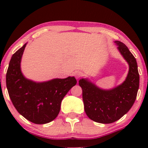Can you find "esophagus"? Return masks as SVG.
I'll use <instances>...</instances> for the list:
<instances>
[{"label": "esophagus", "mask_w": 148, "mask_h": 148, "mask_svg": "<svg viewBox=\"0 0 148 148\" xmlns=\"http://www.w3.org/2000/svg\"><path fill=\"white\" fill-rule=\"evenodd\" d=\"M74 75H75V77L76 79H79L80 77H81L83 76V74L81 72H77L74 74Z\"/></svg>", "instance_id": "1"}]
</instances>
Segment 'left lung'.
I'll list each match as a JSON object with an SVG mask.
<instances>
[{
    "mask_svg": "<svg viewBox=\"0 0 148 148\" xmlns=\"http://www.w3.org/2000/svg\"><path fill=\"white\" fill-rule=\"evenodd\" d=\"M118 49L130 66L126 80L113 89H100L88 79H80L86 115L97 123L109 124L120 119L130 110L136 99L139 74L136 60L125 44L115 41Z\"/></svg>",
    "mask_w": 148,
    "mask_h": 148,
    "instance_id": "8db88e82",
    "label": "left lung"
}]
</instances>
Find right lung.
I'll list each match as a JSON object with an SVG mask.
<instances>
[{
  "label": "right lung",
  "instance_id": "right-lung-1",
  "mask_svg": "<svg viewBox=\"0 0 148 148\" xmlns=\"http://www.w3.org/2000/svg\"><path fill=\"white\" fill-rule=\"evenodd\" d=\"M26 44L12 56L6 74V86L12 102L18 113L35 124L51 122L58 115L61 101L76 84L73 76L36 83L22 74L20 63Z\"/></svg>",
  "mask_w": 148,
  "mask_h": 148
}]
</instances>
